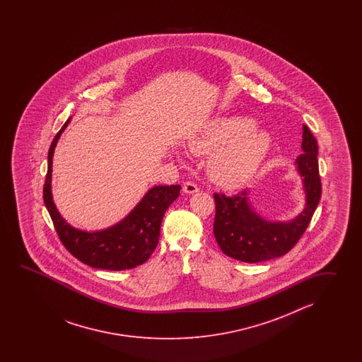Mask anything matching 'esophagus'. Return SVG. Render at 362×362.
Here are the masks:
<instances>
[{"label": "esophagus", "instance_id": "esophagus-1", "mask_svg": "<svg viewBox=\"0 0 362 362\" xmlns=\"http://www.w3.org/2000/svg\"><path fill=\"white\" fill-rule=\"evenodd\" d=\"M182 192L186 194H194V192H199V187H198V185L194 184L192 181H187L182 186Z\"/></svg>", "mask_w": 362, "mask_h": 362}]
</instances>
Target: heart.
Instances as JSON below:
<instances>
[{"mask_svg": "<svg viewBox=\"0 0 362 362\" xmlns=\"http://www.w3.org/2000/svg\"><path fill=\"white\" fill-rule=\"evenodd\" d=\"M254 128L252 119L223 117L209 124L189 147L197 155L216 153L208 164L211 177L223 187H238L252 177L272 142L267 132Z\"/></svg>", "mask_w": 362, "mask_h": 362, "instance_id": "heart-1", "label": "heart"}]
</instances>
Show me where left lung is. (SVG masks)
<instances>
[{"label":"left lung","mask_w":362,"mask_h":362,"mask_svg":"<svg viewBox=\"0 0 362 362\" xmlns=\"http://www.w3.org/2000/svg\"><path fill=\"white\" fill-rule=\"evenodd\" d=\"M301 148L303 153L296 158V164L304 177L307 203L300 215L291 221L270 223L264 220L250 206L246 190L233 197L223 192L214 194V235L226 256L243 262H267L291 251L303 237L322 194L317 139L307 125L303 127Z\"/></svg>","instance_id":"left-lung-1"}]
</instances>
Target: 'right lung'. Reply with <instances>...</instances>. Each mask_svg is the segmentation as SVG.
<instances>
[{"label": "right lung", "mask_w": 362, "mask_h": 362, "mask_svg": "<svg viewBox=\"0 0 362 362\" xmlns=\"http://www.w3.org/2000/svg\"><path fill=\"white\" fill-rule=\"evenodd\" d=\"M69 123V119L57 133L50 145L44 185V202L62 245L77 260L97 269L117 272L142 265L158 246L163 216L180 195L181 186H155L123 221L106 230L86 233L69 226L57 211L50 189L55 145Z\"/></svg>", "instance_id": "1"}]
</instances>
